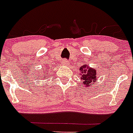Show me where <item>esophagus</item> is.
<instances>
[{"label":"esophagus","instance_id":"obj_1","mask_svg":"<svg viewBox=\"0 0 133 133\" xmlns=\"http://www.w3.org/2000/svg\"><path fill=\"white\" fill-rule=\"evenodd\" d=\"M62 64L66 66L69 65V62L67 61V60H64V61L62 62Z\"/></svg>","mask_w":133,"mask_h":133}]
</instances>
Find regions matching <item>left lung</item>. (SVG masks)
<instances>
[{"label":"left lung","mask_w":133,"mask_h":133,"mask_svg":"<svg viewBox=\"0 0 133 133\" xmlns=\"http://www.w3.org/2000/svg\"><path fill=\"white\" fill-rule=\"evenodd\" d=\"M79 69L82 71L81 79L83 80L84 84L86 85L85 87H88L89 84L94 83L95 80H97L96 70L91 69L88 66H87V64L82 66Z\"/></svg>","instance_id":"obj_1"}]
</instances>
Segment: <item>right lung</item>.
Here are the masks:
<instances>
[{"mask_svg": "<svg viewBox=\"0 0 133 133\" xmlns=\"http://www.w3.org/2000/svg\"><path fill=\"white\" fill-rule=\"evenodd\" d=\"M44 75H45V76H46V75H47V77H48V75H47V74H46V73H45V74H44Z\"/></svg>", "mask_w": 133, "mask_h": 133, "instance_id": "right-lung-1", "label": "right lung"}]
</instances>
